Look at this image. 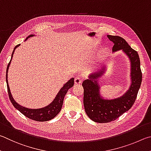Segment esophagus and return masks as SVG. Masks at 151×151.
Returning a JSON list of instances; mask_svg holds the SVG:
<instances>
[{"instance_id":"obj_1","label":"esophagus","mask_w":151,"mask_h":151,"mask_svg":"<svg viewBox=\"0 0 151 151\" xmlns=\"http://www.w3.org/2000/svg\"><path fill=\"white\" fill-rule=\"evenodd\" d=\"M74 82H75V84H80L82 82V79L80 76H78L74 80Z\"/></svg>"}]
</instances>
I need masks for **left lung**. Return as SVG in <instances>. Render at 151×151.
I'll use <instances>...</instances> for the list:
<instances>
[{
    "label": "left lung",
    "instance_id": "obj_1",
    "mask_svg": "<svg viewBox=\"0 0 151 151\" xmlns=\"http://www.w3.org/2000/svg\"><path fill=\"white\" fill-rule=\"evenodd\" d=\"M107 37L114 44L113 52L122 50L130 59L132 83L130 88L123 96L108 100L100 97L99 87L97 81V78L104 73V68L102 71L89 76V80L83 81V105L86 113L92 121L97 123L111 122L130 109L135 101L142 82L141 63L137 52L120 36L107 35Z\"/></svg>",
    "mask_w": 151,
    "mask_h": 151
}]
</instances>
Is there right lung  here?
<instances>
[{"label": "right lung", "instance_id": "obj_1", "mask_svg": "<svg viewBox=\"0 0 151 151\" xmlns=\"http://www.w3.org/2000/svg\"><path fill=\"white\" fill-rule=\"evenodd\" d=\"M34 35L31 34V35L28 36L27 38H26V40H27L28 38L30 37L33 36ZM20 44H18L17 46H16L14 48V50H13L12 54V58L13 55V53H14L15 49L17 48L18 46H19ZM12 58L10 59V62L9 63L7 66V69H6V84H7V89H8V94H9V99L10 100V101L12 104V105H14V107L17 109L19 111L22 113L24 115H25L26 117H28L29 119H30L34 121H50L53 118H54L55 116H56L58 113H60V110L62 109V107L63 105V99H64V97L65 96L66 93H67L68 89L72 88L74 84V79L71 78V80H69L67 83H66L64 86H63V88H61L60 91L58 92V95L55 97V98L54 99V101H53L51 104H50L49 105L47 106L41 108V109H28V108H26L22 106H21L19 104H18L17 102H16L14 99H13L12 95L10 93V88L9 87V85H8V80H7V78H8V70H9V65L10 64V62H11Z\"/></svg>", "mask_w": 151, "mask_h": 151}]
</instances>
